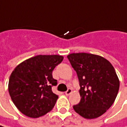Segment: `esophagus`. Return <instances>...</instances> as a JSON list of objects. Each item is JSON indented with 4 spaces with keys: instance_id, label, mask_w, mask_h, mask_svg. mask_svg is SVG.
Masks as SVG:
<instances>
[{
    "instance_id": "obj_1",
    "label": "esophagus",
    "mask_w": 127,
    "mask_h": 127,
    "mask_svg": "<svg viewBox=\"0 0 127 127\" xmlns=\"http://www.w3.org/2000/svg\"><path fill=\"white\" fill-rule=\"evenodd\" d=\"M72 92V90L71 88H68V89L67 90V91H65V95H69Z\"/></svg>"
}]
</instances>
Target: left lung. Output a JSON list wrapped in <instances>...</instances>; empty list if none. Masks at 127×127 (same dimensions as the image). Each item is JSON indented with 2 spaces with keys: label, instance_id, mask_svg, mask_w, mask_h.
<instances>
[{
  "label": "left lung",
  "instance_id": "obj_1",
  "mask_svg": "<svg viewBox=\"0 0 127 127\" xmlns=\"http://www.w3.org/2000/svg\"><path fill=\"white\" fill-rule=\"evenodd\" d=\"M75 70L81 97L73 108L86 119H95L103 114L115 101L119 80L112 64L103 57L88 53L67 55Z\"/></svg>",
  "mask_w": 127,
  "mask_h": 127
}]
</instances>
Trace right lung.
I'll use <instances>...</instances> for the list:
<instances>
[{
  "label": "right lung",
  "mask_w": 127,
  "mask_h": 127,
  "mask_svg": "<svg viewBox=\"0 0 127 127\" xmlns=\"http://www.w3.org/2000/svg\"><path fill=\"white\" fill-rule=\"evenodd\" d=\"M63 60L60 55H37L19 64L12 72L8 92L22 114L38 118L53 108L58 95L52 91L57 84L52 71Z\"/></svg>",
  "instance_id": "1"
}]
</instances>
